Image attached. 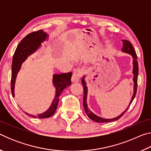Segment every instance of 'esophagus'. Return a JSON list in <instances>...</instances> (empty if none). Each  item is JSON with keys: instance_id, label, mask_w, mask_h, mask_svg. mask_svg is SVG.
Here are the masks:
<instances>
[{"instance_id": "esophagus-1", "label": "esophagus", "mask_w": 151, "mask_h": 151, "mask_svg": "<svg viewBox=\"0 0 151 151\" xmlns=\"http://www.w3.org/2000/svg\"><path fill=\"white\" fill-rule=\"evenodd\" d=\"M82 76H83V72H82V70L80 68H76L74 71L71 81H72L73 83H76V82H78L80 80Z\"/></svg>"}]
</instances>
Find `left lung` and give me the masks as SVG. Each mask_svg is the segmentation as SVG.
I'll use <instances>...</instances> for the list:
<instances>
[{
  "mask_svg": "<svg viewBox=\"0 0 151 151\" xmlns=\"http://www.w3.org/2000/svg\"><path fill=\"white\" fill-rule=\"evenodd\" d=\"M122 43H123V47L122 48V51L124 52L128 53V54L131 55L132 56V58H133V61H132V63H133V82H134V93L133 95L132 96L131 101L130 102V104L128 108L125 110V111L122 112L121 114H120L119 116L116 117V118L114 119H104L101 118V117L96 115L95 114H94L93 112H92L91 110H89L88 106H87V103H86V96H87V86L86 85V82L85 81V76H83V78H82V84H83V90H84V95H83V107L84 109L86 112V114H87V116L93 121L97 122H111L114 121H116V120L119 119L120 118L123 116V114L127 112V111L129 109V107L131 105L132 103V101L134 100L135 96H136L137 94V79H138V75H139V66H138V62H137V57L136 52L134 49L133 47L131 42H130L129 40H122Z\"/></svg>",
  "mask_w": 151,
  "mask_h": 151,
  "instance_id": "left-lung-1",
  "label": "left lung"
}]
</instances>
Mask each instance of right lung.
Here are the masks:
<instances>
[{
    "instance_id": "obj_1",
    "label": "right lung",
    "mask_w": 151,
    "mask_h": 151,
    "mask_svg": "<svg viewBox=\"0 0 151 151\" xmlns=\"http://www.w3.org/2000/svg\"><path fill=\"white\" fill-rule=\"evenodd\" d=\"M48 37V35L42 30L32 32L27 35L17 46L12 58V75H11V93L14 97V84L18 72L20 70L22 63L27 59L29 55L35 52L40 47L41 43L45 41ZM73 73H62L60 75H53L52 83L56 88V94L50 108L44 113L39 114L37 118L45 119L52 116L57 109L59 101V96L63 91L66 87L71 85V76ZM32 117H37L32 114L26 113Z\"/></svg>"
}]
</instances>
